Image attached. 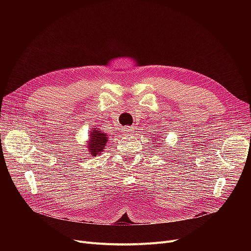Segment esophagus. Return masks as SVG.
Here are the masks:
<instances>
[{"label": "esophagus", "mask_w": 251, "mask_h": 251, "mask_svg": "<svg viewBox=\"0 0 251 251\" xmlns=\"http://www.w3.org/2000/svg\"><path fill=\"white\" fill-rule=\"evenodd\" d=\"M122 133H123L124 135H126V136H129V135H131V134L133 133V128H132V127L126 126V127H124V128L122 129Z\"/></svg>", "instance_id": "obj_1"}]
</instances>
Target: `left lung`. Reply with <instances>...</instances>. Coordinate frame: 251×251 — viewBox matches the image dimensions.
<instances>
[{"instance_id": "obj_1", "label": "left lung", "mask_w": 251, "mask_h": 251, "mask_svg": "<svg viewBox=\"0 0 251 251\" xmlns=\"http://www.w3.org/2000/svg\"><path fill=\"white\" fill-rule=\"evenodd\" d=\"M155 135H156V137H154L153 139H154V140H157V139H159V137H157V133H156ZM153 142H155V141H153ZM155 144H156V146H157V142H156ZM159 144H161V142H160V141H159ZM155 148H157V147H155Z\"/></svg>"}]
</instances>
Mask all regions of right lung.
Instances as JSON below:
<instances>
[{"label":"right lung","mask_w":251,"mask_h":251,"mask_svg":"<svg viewBox=\"0 0 251 251\" xmlns=\"http://www.w3.org/2000/svg\"><path fill=\"white\" fill-rule=\"evenodd\" d=\"M108 133L100 128H92L88 132V141L86 143L87 151L91 156H97L107 148Z\"/></svg>","instance_id":"1"}]
</instances>
